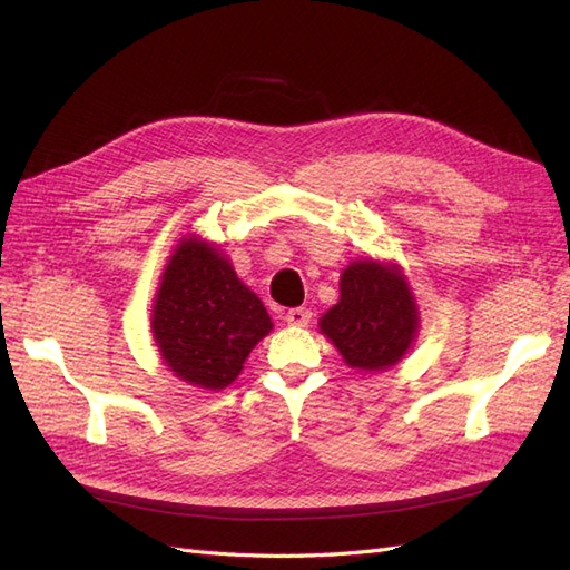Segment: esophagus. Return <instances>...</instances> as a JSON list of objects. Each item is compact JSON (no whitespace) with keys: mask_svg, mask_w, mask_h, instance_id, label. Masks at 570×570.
Masks as SVG:
<instances>
[{"mask_svg":"<svg viewBox=\"0 0 570 570\" xmlns=\"http://www.w3.org/2000/svg\"><path fill=\"white\" fill-rule=\"evenodd\" d=\"M285 321H287L289 325H295V327H306L308 321H312V312H308V308H302V306L289 308Z\"/></svg>","mask_w":570,"mask_h":570,"instance_id":"1","label":"esophagus"}]
</instances>
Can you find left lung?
I'll list each match as a JSON object with an SVG mask.
<instances>
[{
    "instance_id": "left-lung-1",
    "label": "left lung",
    "mask_w": 570,
    "mask_h": 570,
    "mask_svg": "<svg viewBox=\"0 0 570 570\" xmlns=\"http://www.w3.org/2000/svg\"><path fill=\"white\" fill-rule=\"evenodd\" d=\"M318 327L354 371L377 373L400 364L421 327L402 266L371 256L350 262L340 275V299L318 318Z\"/></svg>"
}]
</instances>
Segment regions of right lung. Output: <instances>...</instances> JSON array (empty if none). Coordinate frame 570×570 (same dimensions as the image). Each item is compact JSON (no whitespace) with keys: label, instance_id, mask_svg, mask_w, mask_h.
I'll list each match as a JSON object with an SVG mask.
<instances>
[{"label":"right lung","instance_id":"1","mask_svg":"<svg viewBox=\"0 0 570 570\" xmlns=\"http://www.w3.org/2000/svg\"><path fill=\"white\" fill-rule=\"evenodd\" d=\"M273 331L230 258L202 235L178 239L151 304V337L164 366L199 390H226Z\"/></svg>","mask_w":570,"mask_h":570}]
</instances>
